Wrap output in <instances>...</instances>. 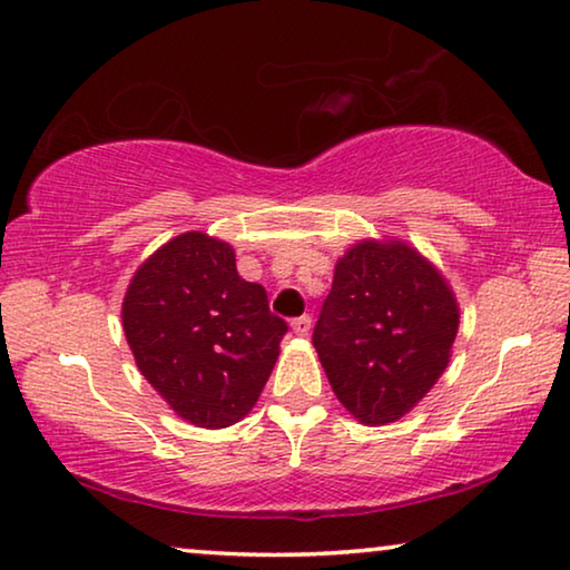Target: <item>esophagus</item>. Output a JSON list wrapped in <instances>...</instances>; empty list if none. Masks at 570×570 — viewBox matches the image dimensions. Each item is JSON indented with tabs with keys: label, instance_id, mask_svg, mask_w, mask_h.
Here are the masks:
<instances>
[{
	"label": "esophagus",
	"instance_id": "obj_1",
	"mask_svg": "<svg viewBox=\"0 0 570 570\" xmlns=\"http://www.w3.org/2000/svg\"><path fill=\"white\" fill-rule=\"evenodd\" d=\"M292 330L299 337H304V335H309V330H312V317L309 314H302V317H296V320H292Z\"/></svg>",
	"mask_w": 570,
	"mask_h": 570
}]
</instances>
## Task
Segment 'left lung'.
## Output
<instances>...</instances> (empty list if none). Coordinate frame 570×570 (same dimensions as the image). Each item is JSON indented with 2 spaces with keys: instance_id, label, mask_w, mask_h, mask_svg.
<instances>
[{
  "instance_id": "obj_1",
  "label": "left lung",
  "mask_w": 570,
  "mask_h": 570,
  "mask_svg": "<svg viewBox=\"0 0 570 570\" xmlns=\"http://www.w3.org/2000/svg\"><path fill=\"white\" fill-rule=\"evenodd\" d=\"M458 333L445 278L410 245H353L335 266L312 343L355 420L394 422L438 384Z\"/></svg>"
}]
</instances>
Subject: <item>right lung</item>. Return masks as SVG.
<instances>
[{"mask_svg":"<svg viewBox=\"0 0 570 570\" xmlns=\"http://www.w3.org/2000/svg\"><path fill=\"white\" fill-rule=\"evenodd\" d=\"M122 327L135 363L197 428H230L253 410L288 325L266 288L240 278L227 243L184 233L132 276Z\"/></svg>","mask_w":570,"mask_h":570,"instance_id":"1","label":"right lung"}]
</instances>
